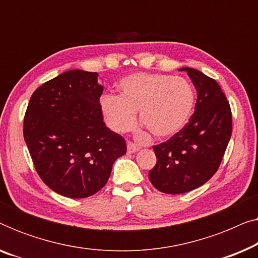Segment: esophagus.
Segmentation results:
<instances>
[{"label": "esophagus", "mask_w": 258, "mask_h": 258, "mask_svg": "<svg viewBox=\"0 0 258 258\" xmlns=\"http://www.w3.org/2000/svg\"><path fill=\"white\" fill-rule=\"evenodd\" d=\"M126 148H128V153H130V154H134V153H136V151L140 150L139 144L130 142V141H128V143H126Z\"/></svg>", "instance_id": "1"}]
</instances>
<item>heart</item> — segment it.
Here are the masks:
<instances>
[{
	"mask_svg": "<svg viewBox=\"0 0 258 258\" xmlns=\"http://www.w3.org/2000/svg\"><path fill=\"white\" fill-rule=\"evenodd\" d=\"M118 93V96L107 94L100 98L104 121L115 133L133 129L140 110L141 122L154 136H172L185 125L195 104L191 84L165 74L139 73L124 77Z\"/></svg>",
	"mask_w": 258,
	"mask_h": 258,
	"instance_id": "1",
	"label": "heart"
}]
</instances>
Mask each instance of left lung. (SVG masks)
I'll return each mask as SVG.
<instances>
[{
  "label": "left lung",
  "mask_w": 258,
  "mask_h": 258,
  "mask_svg": "<svg viewBox=\"0 0 258 258\" xmlns=\"http://www.w3.org/2000/svg\"><path fill=\"white\" fill-rule=\"evenodd\" d=\"M179 70L197 90L195 111L178 133L153 147L157 161L149 171L155 188L171 195L191 191L213 177L232 130L230 104L220 84L194 68Z\"/></svg>",
  "instance_id": "1"
}]
</instances>
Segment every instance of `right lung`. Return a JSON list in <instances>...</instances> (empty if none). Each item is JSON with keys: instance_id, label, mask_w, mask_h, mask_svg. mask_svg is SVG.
<instances>
[{"instance_id": "obj_1", "label": "right lung", "mask_w": 258, "mask_h": 258, "mask_svg": "<svg viewBox=\"0 0 258 258\" xmlns=\"http://www.w3.org/2000/svg\"><path fill=\"white\" fill-rule=\"evenodd\" d=\"M97 73L68 70L38 87L23 121V136L38 176L51 190L84 199L101 190L124 139L103 122Z\"/></svg>"}]
</instances>
